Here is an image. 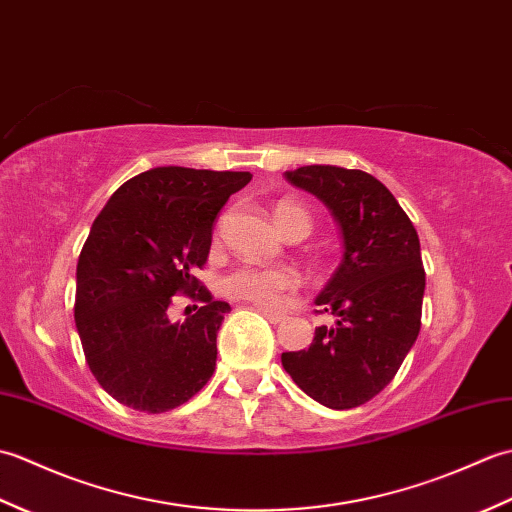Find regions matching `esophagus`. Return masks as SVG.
<instances>
[{"mask_svg": "<svg viewBox=\"0 0 512 512\" xmlns=\"http://www.w3.org/2000/svg\"><path fill=\"white\" fill-rule=\"evenodd\" d=\"M257 312L264 314V317H266L270 323H281V321H284V314H279V312H270V310H262V308H259Z\"/></svg>", "mask_w": 512, "mask_h": 512, "instance_id": "1", "label": "esophagus"}]
</instances>
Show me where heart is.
I'll return each instance as SVG.
<instances>
[{
    "mask_svg": "<svg viewBox=\"0 0 512 512\" xmlns=\"http://www.w3.org/2000/svg\"><path fill=\"white\" fill-rule=\"evenodd\" d=\"M297 217L310 224V215L303 206L295 202H279L275 206V222L279 228L290 220H297ZM297 284L299 275L292 268L242 264L222 279V292L228 299L253 303L255 308L277 310Z\"/></svg>",
    "mask_w": 512,
    "mask_h": 512,
    "instance_id": "heart-1",
    "label": "heart"
}]
</instances>
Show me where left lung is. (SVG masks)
<instances>
[{
	"label": "left lung",
	"instance_id": "8db88e82",
	"mask_svg": "<svg viewBox=\"0 0 512 512\" xmlns=\"http://www.w3.org/2000/svg\"><path fill=\"white\" fill-rule=\"evenodd\" d=\"M332 213L343 259L314 303L334 325L314 330L308 350L281 365L330 409L365 405L396 376L420 332L424 268L420 239L383 182L365 171L308 165L284 173Z\"/></svg>",
	"mask_w": 512,
	"mask_h": 512
}]
</instances>
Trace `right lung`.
Instances as JSON below:
<instances>
[{
  "mask_svg": "<svg viewBox=\"0 0 512 512\" xmlns=\"http://www.w3.org/2000/svg\"><path fill=\"white\" fill-rule=\"evenodd\" d=\"M250 178L156 167L118 187L94 220L76 264L74 321L94 378L121 405L176 409L213 376L217 330L231 306L213 301L193 270L209 257L217 213ZM178 291L205 306L171 322Z\"/></svg>",
  "mask_w": 512,
  "mask_h": 512,
  "instance_id": "obj_1",
  "label": "right lung"
}]
</instances>
